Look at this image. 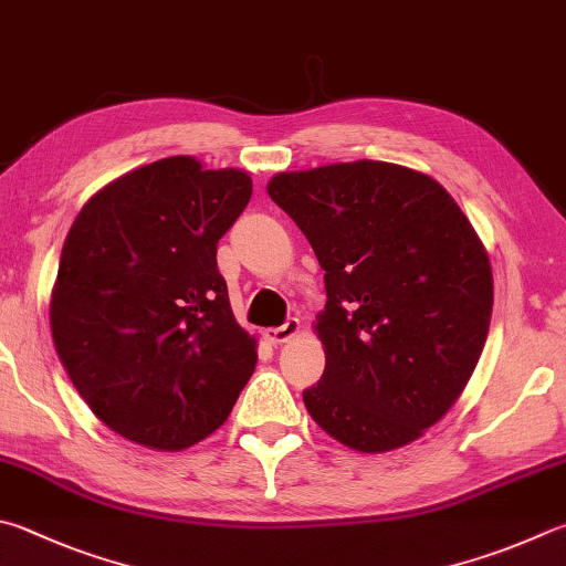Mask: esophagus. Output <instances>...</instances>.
<instances>
[{
    "instance_id": "esophagus-1",
    "label": "esophagus",
    "mask_w": 566,
    "mask_h": 566,
    "mask_svg": "<svg viewBox=\"0 0 566 566\" xmlns=\"http://www.w3.org/2000/svg\"><path fill=\"white\" fill-rule=\"evenodd\" d=\"M300 328H302L300 318H296V316H290L282 326H276V328H266V332H264V338H266V342H270V344H284V342H290L292 336L300 334Z\"/></svg>"
}]
</instances>
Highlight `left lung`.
Instances as JSON below:
<instances>
[{"label": "left lung", "mask_w": 566, "mask_h": 566, "mask_svg": "<svg viewBox=\"0 0 566 566\" xmlns=\"http://www.w3.org/2000/svg\"><path fill=\"white\" fill-rule=\"evenodd\" d=\"M270 198L324 270L310 416L358 453L423 436L475 371L492 316L488 252L443 185L381 160L280 172Z\"/></svg>", "instance_id": "obj_1"}]
</instances>
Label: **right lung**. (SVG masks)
Instances as JSON below:
<instances>
[{
    "label": "right lung",
    "mask_w": 566,
    "mask_h": 566,
    "mask_svg": "<svg viewBox=\"0 0 566 566\" xmlns=\"http://www.w3.org/2000/svg\"><path fill=\"white\" fill-rule=\"evenodd\" d=\"M250 198L248 172L172 156L106 185L71 224L51 336L94 416L133 443H200L250 381L256 342L218 270Z\"/></svg>",
    "instance_id": "add662e5"
}]
</instances>
